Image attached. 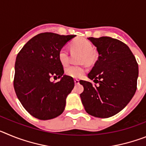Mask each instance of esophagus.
Segmentation results:
<instances>
[{"label":"esophagus","mask_w":146,"mask_h":146,"mask_svg":"<svg viewBox=\"0 0 146 146\" xmlns=\"http://www.w3.org/2000/svg\"><path fill=\"white\" fill-rule=\"evenodd\" d=\"M74 83H75V84H79V83H80L79 80H77V79L74 80Z\"/></svg>","instance_id":"1"}]
</instances>
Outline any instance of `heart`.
I'll list each match as a JSON object with an SVG mask.
<instances>
[{"label": "heart", "mask_w": 146, "mask_h": 146, "mask_svg": "<svg viewBox=\"0 0 146 146\" xmlns=\"http://www.w3.org/2000/svg\"><path fill=\"white\" fill-rule=\"evenodd\" d=\"M71 48L74 52H81L80 62L87 64H92L96 58V53L94 51V44L91 41L85 38H79L74 40L71 44ZM58 59L60 64L66 66L70 62V55L66 47L60 48L58 52ZM84 66H70L65 69V74L73 78H80L86 73Z\"/></svg>", "instance_id": "obj_1"}]
</instances>
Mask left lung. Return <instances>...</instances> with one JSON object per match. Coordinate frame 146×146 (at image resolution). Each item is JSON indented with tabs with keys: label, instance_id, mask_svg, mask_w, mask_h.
Listing matches in <instances>:
<instances>
[{
	"label": "left lung",
	"instance_id": "1",
	"mask_svg": "<svg viewBox=\"0 0 146 146\" xmlns=\"http://www.w3.org/2000/svg\"><path fill=\"white\" fill-rule=\"evenodd\" d=\"M88 39L99 53L88 74L96 84L80 80L84 87L81 100L89 115L109 118L122 110L135 95L138 64L128 46L120 40L109 36Z\"/></svg>",
	"mask_w": 146,
	"mask_h": 146
}]
</instances>
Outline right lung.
Here are the masks:
<instances>
[{
    "instance_id": "add662e5",
    "label": "right lung",
    "mask_w": 146,
    "mask_h": 146,
    "mask_svg": "<svg viewBox=\"0 0 146 146\" xmlns=\"http://www.w3.org/2000/svg\"><path fill=\"white\" fill-rule=\"evenodd\" d=\"M75 35L46 32L30 39L17 54L14 88L18 99L30 114L40 120L60 115L66 99L74 86L73 78L64 75L58 59L60 48ZM62 78L57 83L51 77Z\"/></svg>"
}]
</instances>
